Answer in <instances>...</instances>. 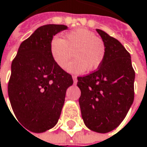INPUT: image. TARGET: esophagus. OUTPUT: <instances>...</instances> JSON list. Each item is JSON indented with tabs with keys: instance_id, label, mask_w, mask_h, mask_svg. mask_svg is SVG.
<instances>
[{
	"instance_id": "1",
	"label": "esophagus",
	"mask_w": 147,
	"mask_h": 147,
	"mask_svg": "<svg viewBox=\"0 0 147 147\" xmlns=\"http://www.w3.org/2000/svg\"><path fill=\"white\" fill-rule=\"evenodd\" d=\"M73 80H74V84H76L77 83V76H75V75H73Z\"/></svg>"
}]
</instances>
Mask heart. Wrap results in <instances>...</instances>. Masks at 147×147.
I'll return each instance as SVG.
<instances>
[{"label":"heart","mask_w":147,"mask_h":147,"mask_svg":"<svg viewBox=\"0 0 147 147\" xmlns=\"http://www.w3.org/2000/svg\"><path fill=\"white\" fill-rule=\"evenodd\" d=\"M72 51L75 60L67 67L72 73H84L97 70L106 55V45L103 39L84 28L67 32L64 39L55 36L49 42V53L53 61L61 68L68 64Z\"/></svg>","instance_id":"1"}]
</instances>
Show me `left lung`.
<instances>
[{
	"instance_id": "left-lung-1",
	"label": "left lung",
	"mask_w": 147,
	"mask_h": 147,
	"mask_svg": "<svg viewBox=\"0 0 147 147\" xmlns=\"http://www.w3.org/2000/svg\"><path fill=\"white\" fill-rule=\"evenodd\" d=\"M97 32L106 45L105 58L97 70L78 77L77 86L86 126L105 134L121 124L134 102L135 72L123 45L105 32Z\"/></svg>"
}]
</instances>
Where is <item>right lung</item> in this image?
Segmentation results:
<instances>
[{"label": "right lung", "mask_w": 147, "mask_h": 147, "mask_svg": "<svg viewBox=\"0 0 147 147\" xmlns=\"http://www.w3.org/2000/svg\"><path fill=\"white\" fill-rule=\"evenodd\" d=\"M67 28L53 24L38 27L21 42L12 61L7 86L11 106L20 125L34 133L57 123L67 89L74 83L72 75L57 66L49 53L51 39Z\"/></svg>", "instance_id": "1"}]
</instances>
